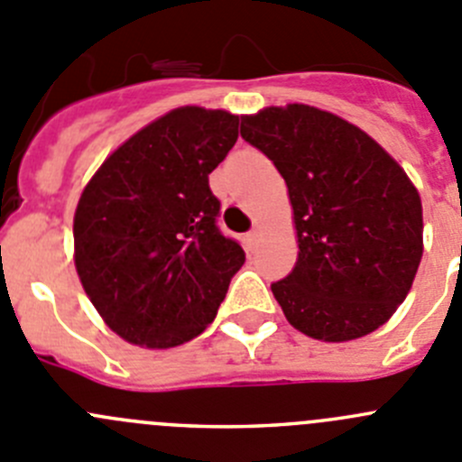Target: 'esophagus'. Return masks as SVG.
Here are the masks:
<instances>
[{
    "instance_id": "1",
    "label": "esophagus",
    "mask_w": 462,
    "mask_h": 462,
    "mask_svg": "<svg viewBox=\"0 0 462 462\" xmlns=\"http://www.w3.org/2000/svg\"><path fill=\"white\" fill-rule=\"evenodd\" d=\"M259 235H262V230H259V227H253V230L248 232V241H250V244H254V241L259 239Z\"/></svg>"
}]
</instances>
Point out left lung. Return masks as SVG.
<instances>
[{
  "mask_svg": "<svg viewBox=\"0 0 462 462\" xmlns=\"http://www.w3.org/2000/svg\"><path fill=\"white\" fill-rule=\"evenodd\" d=\"M241 137L282 173L298 259L271 284L286 320L345 343L391 320L422 259V200L404 169L334 112L289 103L241 117Z\"/></svg>",
  "mask_w": 462,
  "mask_h": 462,
  "instance_id": "8db88e82",
  "label": "left lung"
}]
</instances>
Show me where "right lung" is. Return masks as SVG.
Returning <instances> with one entry per match:
<instances>
[{
    "label": "right lung",
    "mask_w": 462,
    "mask_h": 462,
    "mask_svg": "<svg viewBox=\"0 0 462 462\" xmlns=\"http://www.w3.org/2000/svg\"><path fill=\"white\" fill-rule=\"evenodd\" d=\"M239 115L182 106L112 151L74 212V263L89 302L124 340L178 347L217 318L245 254L218 232L209 173Z\"/></svg>",
    "instance_id": "right-lung-1"
}]
</instances>
